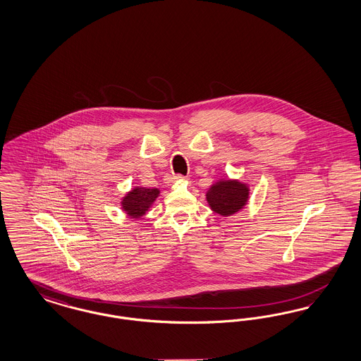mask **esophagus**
I'll return each instance as SVG.
<instances>
[{
	"label": "esophagus",
	"instance_id": "1",
	"mask_svg": "<svg viewBox=\"0 0 361 361\" xmlns=\"http://www.w3.org/2000/svg\"><path fill=\"white\" fill-rule=\"evenodd\" d=\"M183 178H184V177H183L181 174H174V176H171V177H169V180H168V184L171 185V184H173L174 181H177V180H183Z\"/></svg>",
	"mask_w": 361,
	"mask_h": 361
}]
</instances>
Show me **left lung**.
<instances>
[{"label":"left lung","instance_id":"obj_1","mask_svg":"<svg viewBox=\"0 0 361 361\" xmlns=\"http://www.w3.org/2000/svg\"><path fill=\"white\" fill-rule=\"evenodd\" d=\"M250 199L249 184L237 180L222 177L212 183L207 189L206 200L211 211L227 218L243 209Z\"/></svg>","mask_w":361,"mask_h":361}]
</instances>
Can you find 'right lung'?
<instances>
[{
  "instance_id": "1",
  "label": "right lung",
  "mask_w": 361,
  "mask_h": 361,
  "mask_svg": "<svg viewBox=\"0 0 361 361\" xmlns=\"http://www.w3.org/2000/svg\"><path fill=\"white\" fill-rule=\"evenodd\" d=\"M159 193L158 188L134 187L121 197V209L131 219H142L150 211Z\"/></svg>"
}]
</instances>
